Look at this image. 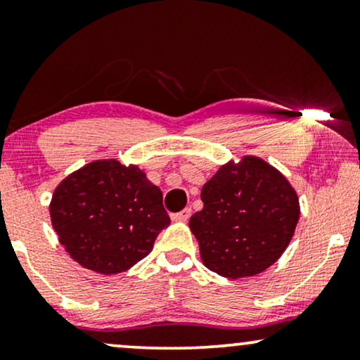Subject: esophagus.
<instances>
[{
    "mask_svg": "<svg viewBox=\"0 0 360 360\" xmlns=\"http://www.w3.org/2000/svg\"><path fill=\"white\" fill-rule=\"evenodd\" d=\"M190 216H191V208H185V210H181L180 213L172 214V219H174V221H188Z\"/></svg>",
    "mask_w": 360,
    "mask_h": 360,
    "instance_id": "34e87169",
    "label": "esophagus"
}]
</instances>
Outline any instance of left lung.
Returning <instances> with one entry per match:
<instances>
[{"label":"left lung","instance_id":"8db88e82","mask_svg":"<svg viewBox=\"0 0 360 360\" xmlns=\"http://www.w3.org/2000/svg\"><path fill=\"white\" fill-rule=\"evenodd\" d=\"M203 210L190 218L200 255L226 278L254 277L277 262L300 219L297 191L255 155L221 165L201 188Z\"/></svg>","mask_w":360,"mask_h":360}]
</instances>
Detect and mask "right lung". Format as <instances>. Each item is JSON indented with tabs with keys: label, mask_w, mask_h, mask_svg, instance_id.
<instances>
[{
	"label": "right lung",
	"mask_w": 360,
	"mask_h": 360,
	"mask_svg": "<svg viewBox=\"0 0 360 360\" xmlns=\"http://www.w3.org/2000/svg\"><path fill=\"white\" fill-rule=\"evenodd\" d=\"M51 221L70 257L93 272L121 274L149 255L170 218L159 186L137 165L95 160L53 191Z\"/></svg>",
	"instance_id": "right-lung-1"
}]
</instances>
